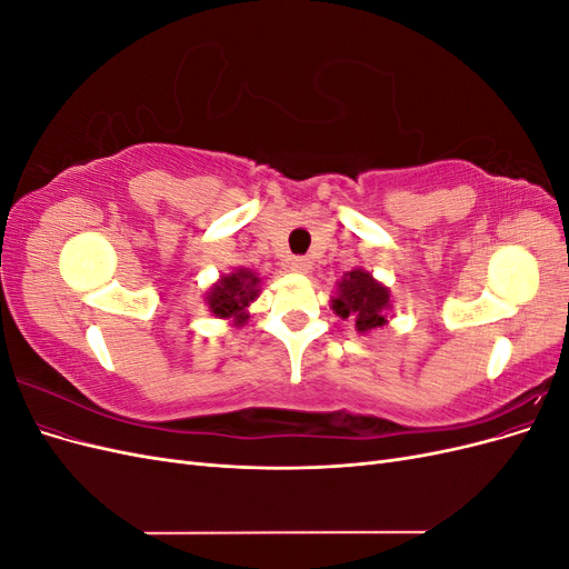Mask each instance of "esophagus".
Wrapping results in <instances>:
<instances>
[{"mask_svg":"<svg viewBox=\"0 0 569 569\" xmlns=\"http://www.w3.org/2000/svg\"><path fill=\"white\" fill-rule=\"evenodd\" d=\"M289 268L295 272H308V270H311V261H308V258H303V256H297V258H291V261H289Z\"/></svg>","mask_w":569,"mask_h":569,"instance_id":"1","label":"esophagus"}]
</instances>
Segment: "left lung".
<instances>
[{
	"mask_svg": "<svg viewBox=\"0 0 569 569\" xmlns=\"http://www.w3.org/2000/svg\"><path fill=\"white\" fill-rule=\"evenodd\" d=\"M335 313L351 318L358 332L375 330L387 322L385 311L389 308V291L372 280L366 270H351L337 284V297L332 299Z\"/></svg>",
	"mask_w": 569,
	"mask_h": 569,
	"instance_id": "1",
	"label": "left lung"
}]
</instances>
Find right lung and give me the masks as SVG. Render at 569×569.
I'll use <instances>...</instances> for the list:
<instances>
[{
  "instance_id": "add662e5",
  "label": "right lung",
  "mask_w": 569,
  "mask_h": 569,
  "mask_svg": "<svg viewBox=\"0 0 569 569\" xmlns=\"http://www.w3.org/2000/svg\"><path fill=\"white\" fill-rule=\"evenodd\" d=\"M258 280L251 270H237L226 274L209 295V308L218 318H234L244 322L249 316L244 313L247 306L258 297Z\"/></svg>"
}]
</instances>
